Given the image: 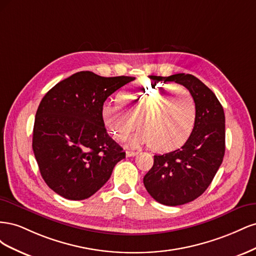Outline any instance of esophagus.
I'll use <instances>...</instances> for the list:
<instances>
[{"instance_id": "1", "label": "esophagus", "mask_w": 256, "mask_h": 256, "mask_svg": "<svg viewBox=\"0 0 256 256\" xmlns=\"http://www.w3.org/2000/svg\"><path fill=\"white\" fill-rule=\"evenodd\" d=\"M136 154H138L136 152H129V150L126 152V156L127 157H134V156H136Z\"/></svg>"}]
</instances>
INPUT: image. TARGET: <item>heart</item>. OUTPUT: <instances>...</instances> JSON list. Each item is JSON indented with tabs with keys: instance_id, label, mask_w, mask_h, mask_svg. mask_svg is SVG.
<instances>
[{
	"instance_id": "obj_1",
	"label": "heart",
	"mask_w": 256,
	"mask_h": 256,
	"mask_svg": "<svg viewBox=\"0 0 256 256\" xmlns=\"http://www.w3.org/2000/svg\"><path fill=\"white\" fill-rule=\"evenodd\" d=\"M118 102H106L102 116L108 131L118 140L136 126L129 146L152 145L157 150H171L190 136L196 118V104L191 92L180 85L143 83L124 90Z\"/></svg>"
}]
</instances>
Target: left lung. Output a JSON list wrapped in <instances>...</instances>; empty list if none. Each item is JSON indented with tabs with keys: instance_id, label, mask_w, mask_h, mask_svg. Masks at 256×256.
<instances>
[{
	"instance_id": "left-lung-1",
	"label": "left lung",
	"mask_w": 256,
	"mask_h": 256,
	"mask_svg": "<svg viewBox=\"0 0 256 256\" xmlns=\"http://www.w3.org/2000/svg\"><path fill=\"white\" fill-rule=\"evenodd\" d=\"M150 78L184 85L196 100V124L187 142L174 152L154 154V166L143 178L147 192L157 202L182 205L203 194L222 164L226 116L214 92L196 76L176 74Z\"/></svg>"
}]
</instances>
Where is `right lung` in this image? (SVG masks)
<instances>
[{"mask_svg": "<svg viewBox=\"0 0 256 256\" xmlns=\"http://www.w3.org/2000/svg\"><path fill=\"white\" fill-rule=\"evenodd\" d=\"M134 76L80 72L58 82L38 106L33 152L44 182L68 200H85L109 180L126 157L109 136L102 116L106 98Z\"/></svg>", "mask_w": 256, "mask_h": 256, "instance_id": "right-lung-1", "label": "right lung"}]
</instances>
